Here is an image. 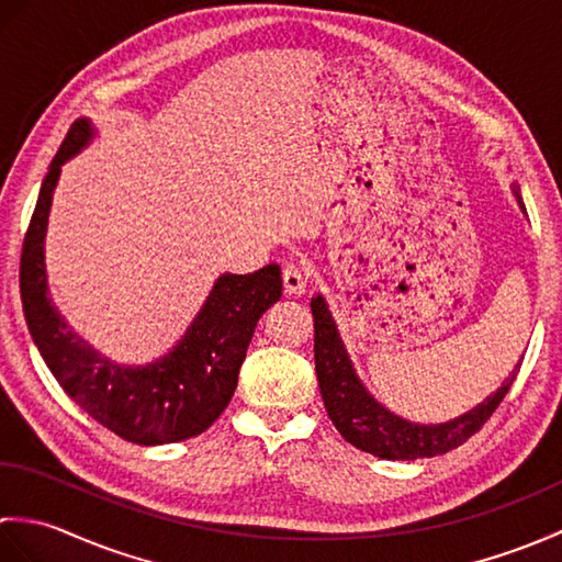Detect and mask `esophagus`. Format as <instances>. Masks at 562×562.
<instances>
[{
  "instance_id": "obj_1",
  "label": "esophagus",
  "mask_w": 562,
  "mask_h": 562,
  "mask_svg": "<svg viewBox=\"0 0 562 562\" xmlns=\"http://www.w3.org/2000/svg\"><path fill=\"white\" fill-rule=\"evenodd\" d=\"M282 284H284V292L288 294H302L306 288V272L302 266H296V262H288V266L282 268Z\"/></svg>"
}]
</instances>
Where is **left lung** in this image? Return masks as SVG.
<instances>
[{
	"mask_svg": "<svg viewBox=\"0 0 562 562\" xmlns=\"http://www.w3.org/2000/svg\"><path fill=\"white\" fill-rule=\"evenodd\" d=\"M515 195L524 210V202L517 188ZM312 314L316 376L326 413L338 432L348 439L352 447L374 453L379 459L413 461L437 457V453H447L461 447L465 439L473 437L487 420H491L497 405L507 396L509 386L515 384L521 367L519 362L493 396H487L481 405H475V408L465 415L453 417V420L441 425H415L389 413L384 405H379L369 396L362 381L355 374L352 362L348 352H345V345L338 336L336 324H333L324 296H314Z\"/></svg>",
	"mask_w": 562,
	"mask_h": 562,
	"instance_id": "obj_1",
	"label": "left lung"
}]
</instances>
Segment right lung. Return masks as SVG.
<instances>
[{
	"label": "right lung",
	"instance_id": "1",
	"mask_svg": "<svg viewBox=\"0 0 562 562\" xmlns=\"http://www.w3.org/2000/svg\"><path fill=\"white\" fill-rule=\"evenodd\" d=\"M91 135L89 121L71 123L43 178L21 248L23 316L57 384L93 420L133 445L183 441L205 432L229 405L258 318L282 296L280 268L270 262L250 274H222L183 340L159 362L121 367L91 350L67 328L47 296L43 260L59 166Z\"/></svg>",
	"mask_w": 562,
	"mask_h": 562
}]
</instances>
